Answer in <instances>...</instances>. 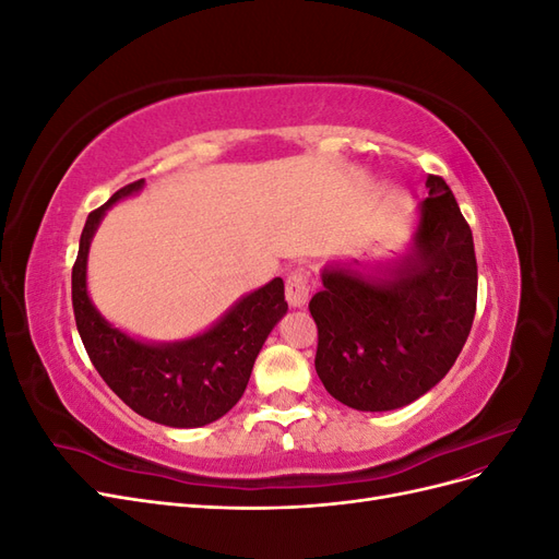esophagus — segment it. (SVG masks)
I'll return each instance as SVG.
<instances>
[{
	"label": "esophagus",
	"mask_w": 559,
	"mask_h": 559,
	"mask_svg": "<svg viewBox=\"0 0 559 559\" xmlns=\"http://www.w3.org/2000/svg\"><path fill=\"white\" fill-rule=\"evenodd\" d=\"M310 298V275L306 270H296L286 277V300L292 308H302Z\"/></svg>",
	"instance_id": "obj_1"
}]
</instances>
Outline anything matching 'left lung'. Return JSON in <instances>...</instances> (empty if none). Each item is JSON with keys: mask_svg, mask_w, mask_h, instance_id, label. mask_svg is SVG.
<instances>
[{"mask_svg": "<svg viewBox=\"0 0 559 559\" xmlns=\"http://www.w3.org/2000/svg\"><path fill=\"white\" fill-rule=\"evenodd\" d=\"M408 251L389 263L321 270L310 314L314 368L354 411H396L441 382L471 333L478 298L473 235L450 186L429 175Z\"/></svg>", "mask_w": 559, "mask_h": 559, "instance_id": "left-lung-1", "label": "left lung"}]
</instances>
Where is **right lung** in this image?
Returning a JSON list of instances; mask_svg holds the SVG:
<instances>
[{
  "label": "right lung",
  "instance_id": "right-lung-1",
  "mask_svg": "<svg viewBox=\"0 0 559 559\" xmlns=\"http://www.w3.org/2000/svg\"><path fill=\"white\" fill-rule=\"evenodd\" d=\"M142 189L144 179L123 186L86 218L72 267L76 329L97 373L134 413L175 429L205 427L242 399L265 337L289 310L284 282L270 280L186 341L146 343L116 329L88 296V249L107 210Z\"/></svg>",
  "mask_w": 559,
  "mask_h": 559
}]
</instances>
